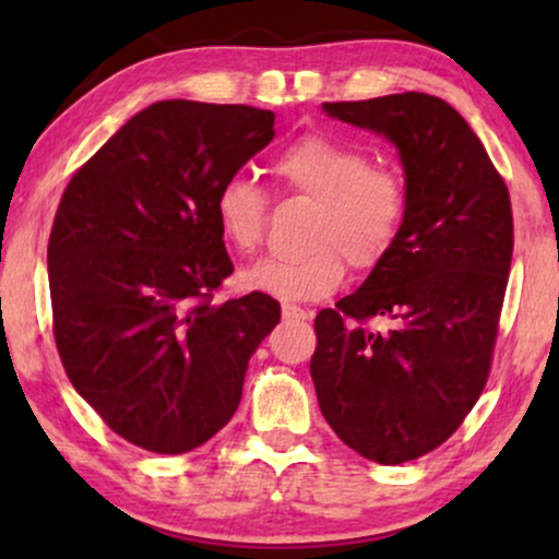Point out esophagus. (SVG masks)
Wrapping results in <instances>:
<instances>
[{
    "label": "esophagus",
    "instance_id": "esophagus-1",
    "mask_svg": "<svg viewBox=\"0 0 559 559\" xmlns=\"http://www.w3.org/2000/svg\"><path fill=\"white\" fill-rule=\"evenodd\" d=\"M282 318H285L287 323H302V320L312 318V312L297 308V305H282Z\"/></svg>",
    "mask_w": 559,
    "mask_h": 559
}]
</instances>
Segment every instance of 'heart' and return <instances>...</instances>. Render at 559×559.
Masks as SVG:
<instances>
[{"label":"heart","mask_w":559,"mask_h":559,"mask_svg":"<svg viewBox=\"0 0 559 559\" xmlns=\"http://www.w3.org/2000/svg\"><path fill=\"white\" fill-rule=\"evenodd\" d=\"M272 175L289 193L316 201L308 251L266 257L241 274V285L282 302L320 300L356 270H373L400 239L407 216V188L389 167L371 163L356 144L331 134H305L274 157ZM218 231L239 254L264 239L266 195L247 178H228L213 201Z\"/></svg>","instance_id":"1"}]
</instances>
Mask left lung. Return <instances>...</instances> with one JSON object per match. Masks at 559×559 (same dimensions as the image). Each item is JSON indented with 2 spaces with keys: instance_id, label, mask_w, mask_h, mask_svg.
Masks as SVG:
<instances>
[{
  "instance_id": "8db88e82",
  "label": "left lung",
  "mask_w": 559,
  "mask_h": 559,
  "mask_svg": "<svg viewBox=\"0 0 559 559\" xmlns=\"http://www.w3.org/2000/svg\"><path fill=\"white\" fill-rule=\"evenodd\" d=\"M323 111L394 144L407 216L364 285L318 312L310 377L350 450L407 463L442 445L486 386L514 251L509 190L468 121L438 96L407 91ZM371 317L393 328L369 332Z\"/></svg>"
}]
</instances>
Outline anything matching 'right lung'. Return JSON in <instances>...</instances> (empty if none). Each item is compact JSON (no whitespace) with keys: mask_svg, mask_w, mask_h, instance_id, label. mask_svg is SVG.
Returning <instances> with one entry per match:
<instances>
[{"mask_svg":"<svg viewBox=\"0 0 559 559\" xmlns=\"http://www.w3.org/2000/svg\"><path fill=\"white\" fill-rule=\"evenodd\" d=\"M272 136L274 114L254 106L157 102L60 198L48 241L60 361L132 445L180 455L211 440L280 323L264 293L213 302L234 272L213 201Z\"/></svg>","mask_w":559,"mask_h":559,"instance_id":"right-lung-1","label":"right lung"}]
</instances>
